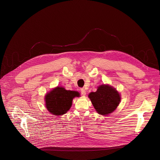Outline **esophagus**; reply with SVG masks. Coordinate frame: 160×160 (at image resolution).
I'll return each instance as SVG.
<instances>
[{
	"mask_svg": "<svg viewBox=\"0 0 160 160\" xmlns=\"http://www.w3.org/2000/svg\"><path fill=\"white\" fill-rule=\"evenodd\" d=\"M80 92H81V94H82V95H83V96L86 95V90H84V88H81V89H80Z\"/></svg>",
	"mask_w": 160,
	"mask_h": 160,
	"instance_id": "34e87169",
	"label": "esophagus"
}]
</instances>
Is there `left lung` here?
Returning a JSON list of instances; mask_svg holds the SVG:
<instances>
[{
    "mask_svg": "<svg viewBox=\"0 0 160 160\" xmlns=\"http://www.w3.org/2000/svg\"><path fill=\"white\" fill-rule=\"evenodd\" d=\"M94 108L101 115L112 113L117 108L120 102V95L115 88L108 85L98 87L95 92L88 95Z\"/></svg>",
    "mask_w": 160,
    "mask_h": 160,
    "instance_id": "8db88e82",
    "label": "left lung"
}]
</instances>
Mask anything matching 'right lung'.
<instances>
[{"mask_svg":"<svg viewBox=\"0 0 160 160\" xmlns=\"http://www.w3.org/2000/svg\"><path fill=\"white\" fill-rule=\"evenodd\" d=\"M76 97H79L78 92L66 90L63 87H58L46 96V108L52 114L62 115L69 110L72 104V100Z\"/></svg>","mask_w":160,"mask_h":160,"instance_id":"obj_1","label":"right lung"}]
</instances>
